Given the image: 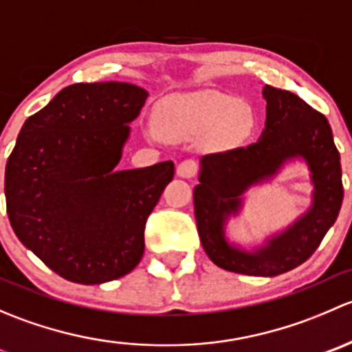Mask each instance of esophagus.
<instances>
[{
    "instance_id": "1",
    "label": "esophagus",
    "mask_w": 352,
    "mask_h": 352,
    "mask_svg": "<svg viewBox=\"0 0 352 352\" xmlns=\"http://www.w3.org/2000/svg\"><path fill=\"white\" fill-rule=\"evenodd\" d=\"M197 172V163L194 160H184L182 163H179L177 166V175L182 177V179H190V177L196 175Z\"/></svg>"
}]
</instances>
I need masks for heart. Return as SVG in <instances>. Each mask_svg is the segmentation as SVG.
I'll return each mask as SVG.
<instances>
[{"instance_id": "obj_1", "label": "heart", "mask_w": 352, "mask_h": 352, "mask_svg": "<svg viewBox=\"0 0 352 352\" xmlns=\"http://www.w3.org/2000/svg\"><path fill=\"white\" fill-rule=\"evenodd\" d=\"M156 131L170 141H192L212 134L219 144H239L250 134L254 116L236 98L201 91L165 98L155 112Z\"/></svg>"}]
</instances>
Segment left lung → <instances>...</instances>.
<instances>
[{"instance_id": "1", "label": "left lung", "mask_w": 352, "mask_h": 352, "mask_svg": "<svg viewBox=\"0 0 352 352\" xmlns=\"http://www.w3.org/2000/svg\"><path fill=\"white\" fill-rule=\"evenodd\" d=\"M265 127L247 148L201 158L194 212L202 248L218 267L274 278L303 264L336 223L342 204L340 155L329 120L298 95L265 85ZM303 159L311 172V208L287 229L247 251L226 236V225L254 185L270 182L286 162Z\"/></svg>"}]
</instances>
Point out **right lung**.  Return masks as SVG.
Here are the masks:
<instances>
[{"label": "right lung", "mask_w": 352, "mask_h": 352, "mask_svg": "<svg viewBox=\"0 0 352 352\" xmlns=\"http://www.w3.org/2000/svg\"><path fill=\"white\" fill-rule=\"evenodd\" d=\"M148 91L122 81L74 83L28 117L6 162L10 223L67 281L102 285L140 264L144 225L173 162L117 170Z\"/></svg>", "instance_id": "add662e5"}]
</instances>
